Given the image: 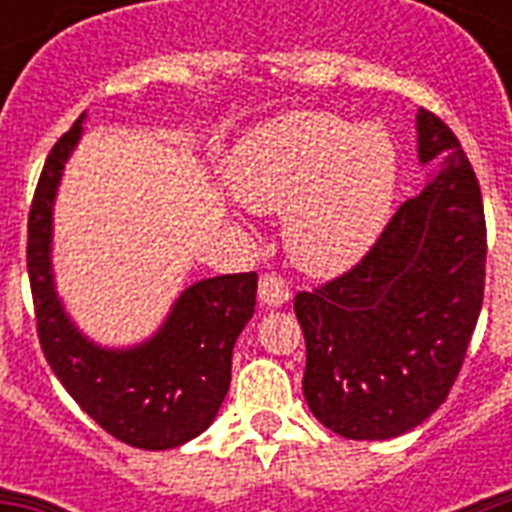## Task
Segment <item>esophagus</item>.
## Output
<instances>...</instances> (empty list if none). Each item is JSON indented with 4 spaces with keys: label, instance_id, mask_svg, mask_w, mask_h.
I'll return each mask as SVG.
<instances>
[{
    "label": "esophagus",
    "instance_id": "34e87169",
    "mask_svg": "<svg viewBox=\"0 0 512 512\" xmlns=\"http://www.w3.org/2000/svg\"><path fill=\"white\" fill-rule=\"evenodd\" d=\"M257 297H260L263 305L279 308L289 300V284L276 273H265V276H260V284H257Z\"/></svg>",
    "mask_w": 512,
    "mask_h": 512
}]
</instances>
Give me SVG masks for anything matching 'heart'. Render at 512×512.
I'll return each instance as SVG.
<instances>
[{"label":"heart","instance_id":"heart-1","mask_svg":"<svg viewBox=\"0 0 512 512\" xmlns=\"http://www.w3.org/2000/svg\"><path fill=\"white\" fill-rule=\"evenodd\" d=\"M228 177L247 207L288 209L284 241L297 265L337 273L380 239L396 196L398 156L380 124L353 127L329 111H292L241 140Z\"/></svg>","mask_w":512,"mask_h":512}]
</instances>
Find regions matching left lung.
I'll list each match as a JSON object with an SVG mask.
<instances>
[{"label": "left lung", "instance_id": "obj_1", "mask_svg": "<svg viewBox=\"0 0 512 512\" xmlns=\"http://www.w3.org/2000/svg\"><path fill=\"white\" fill-rule=\"evenodd\" d=\"M417 154L444 159L438 175L350 271L295 295L305 401L350 441L396 438L444 404L484 303L481 188L457 135L428 108L417 114Z\"/></svg>", "mask_w": 512, "mask_h": 512}]
</instances>
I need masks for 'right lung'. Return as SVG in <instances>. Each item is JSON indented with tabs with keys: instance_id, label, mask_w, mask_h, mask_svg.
I'll use <instances>...</instances> for the list:
<instances>
[{
	"instance_id": "1",
	"label": "right lung",
	"mask_w": 512,
	"mask_h": 512,
	"mask_svg": "<svg viewBox=\"0 0 512 512\" xmlns=\"http://www.w3.org/2000/svg\"><path fill=\"white\" fill-rule=\"evenodd\" d=\"M82 119L52 146L28 212L26 263L39 345L68 396L106 433L135 449H175L204 433L223 404L233 342L255 313L257 273H228L188 287L143 345L108 350L87 340L55 295L50 263L52 201Z\"/></svg>"
}]
</instances>
